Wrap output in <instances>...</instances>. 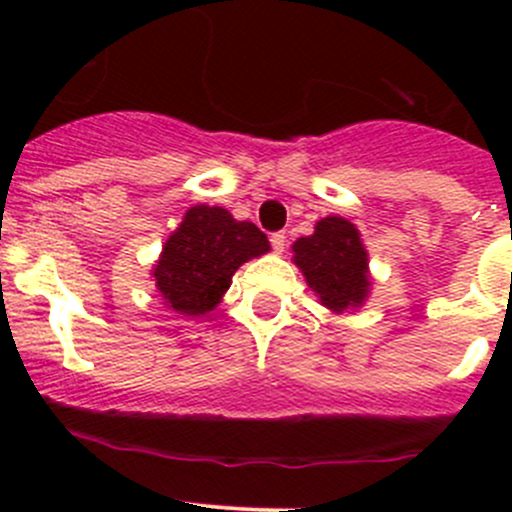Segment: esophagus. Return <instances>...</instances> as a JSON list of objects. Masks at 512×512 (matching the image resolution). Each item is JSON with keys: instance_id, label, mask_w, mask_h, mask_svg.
<instances>
[{"instance_id": "34e87169", "label": "esophagus", "mask_w": 512, "mask_h": 512, "mask_svg": "<svg viewBox=\"0 0 512 512\" xmlns=\"http://www.w3.org/2000/svg\"><path fill=\"white\" fill-rule=\"evenodd\" d=\"M270 242H272V250H275L277 255H282V252H285V245H287L285 232H275V235L270 237Z\"/></svg>"}]
</instances>
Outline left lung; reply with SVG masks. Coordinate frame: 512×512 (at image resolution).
Masks as SVG:
<instances>
[{"mask_svg":"<svg viewBox=\"0 0 512 512\" xmlns=\"http://www.w3.org/2000/svg\"><path fill=\"white\" fill-rule=\"evenodd\" d=\"M292 262L317 294L319 304L334 314L356 312L371 294L369 252L354 223L339 215H327L314 232L292 245Z\"/></svg>","mask_w":512,"mask_h":512,"instance_id":"left-lung-1","label":"left lung"}]
</instances>
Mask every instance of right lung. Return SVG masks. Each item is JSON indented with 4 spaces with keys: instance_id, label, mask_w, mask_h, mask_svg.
<instances>
[{
    "instance_id": "right-lung-1",
    "label": "right lung",
    "mask_w": 512,
    "mask_h": 512,
    "mask_svg": "<svg viewBox=\"0 0 512 512\" xmlns=\"http://www.w3.org/2000/svg\"><path fill=\"white\" fill-rule=\"evenodd\" d=\"M265 252L270 242L255 223L235 220L218 205H193L165 240L151 277L165 307L203 317L223 302L232 275Z\"/></svg>"
}]
</instances>
